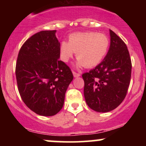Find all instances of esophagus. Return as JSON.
Here are the masks:
<instances>
[{"mask_svg": "<svg viewBox=\"0 0 146 146\" xmlns=\"http://www.w3.org/2000/svg\"><path fill=\"white\" fill-rule=\"evenodd\" d=\"M73 76H74L75 78H77V77H79V76H80V73H76V72H75V71H73Z\"/></svg>", "mask_w": 146, "mask_h": 146, "instance_id": "34e87169", "label": "esophagus"}]
</instances>
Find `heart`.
Segmentation results:
<instances>
[{"instance_id":"b5f03b06","label":"heart","mask_w":146,"mask_h":146,"mask_svg":"<svg viewBox=\"0 0 146 146\" xmlns=\"http://www.w3.org/2000/svg\"><path fill=\"white\" fill-rule=\"evenodd\" d=\"M110 45V39L105 35L95 32H76L69 35L68 42H61L60 58L67 63L76 52L78 67L93 68L102 61Z\"/></svg>"}]
</instances>
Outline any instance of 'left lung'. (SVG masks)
Listing matches in <instances>:
<instances>
[{"label": "left lung", "mask_w": 146, "mask_h": 146, "mask_svg": "<svg viewBox=\"0 0 146 146\" xmlns=\"http://www.w3.org/2000/svg\"><path fill=\"white\" fill-rule=\"evenodd\" d=\"M110 34V49L104 60L82 76L87 104L98 112L111 111L123 102L131 76V61L126 44L111 29Z\"/></svg>", "instance_id": "left-lung-1"}]
</instances>
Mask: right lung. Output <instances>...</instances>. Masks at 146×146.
<instances>
[{
  "instance_id": "obj_1",
  "label": "right lung",
  "mask_w": 146,
  "mask_h": 146,
  "mask_svg": "<svg viewBox=\"0 0 146 146\" xmlns=\"http://www.w3.org/2000/svg\"><path fill=\"white\" fill-rule=\"evenodd\" d=\"M56 30L32 35L19 51L15 67L20 97L39 115L51 117L64 106L65 94L73 79L70 68L60 61Z\"/></svg>"
}]
</instances>
